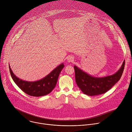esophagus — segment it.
Returning <instances> with one entry per match:
<instances>
[{"label":"esophagus","instance_id":"34e87169","mask_svg":"<svg viewBox=\"0 0 132 132\" xmlns=\"http://www.w3.org/2000/svg\"><path fill=\"white\" fill-rule=\"evenodd\" d=\"M73 60H74V58L72 56H69L67 58V61H68V63L72 62L73 61Z\"/></svg>","mask_w":132,"mask_h":132}]
</instances>
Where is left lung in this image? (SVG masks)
I'll return each mask as SVG.
<instances>
[{"label": "left lung", "instance_id": "obj_1", "mask_svg": "<svg viewBox=\"0 0 132 132\" xmlns=\"http://www.w3.org/2000/svg\"><path fill=\"white\" fill-rule=\"evenodd\" d=\"M125 61L115 73L104 77H95L74 65L76 82L81 91L89 96L104 94L109 90L120 79L123 72Z\"/></svg>", "mask_w": 132, "mask_h": 132}]
</instances>
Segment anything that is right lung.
I'll return each instance as SVG.
<instances>
[{
  "label": "right lung",
  "mask_w": 132,
  "mask_h": 132,
  "mask_svg": "<svg viewBox=\"0 0 132 132\" xmlns=\"http://www.w3.org/2000/svg\"><path fill=\"white\" fill-rule=\"evenodd\" d=\"M9 66L12 79L23 92L30 96L40 97L49 94L54 89L60 73L64 67V63L61 64L47 76L35 81L23 80L18 78L13 72L10 65Z\"/></svg>",
  "instance_id": "right-lung-1"
}]
</instances>
